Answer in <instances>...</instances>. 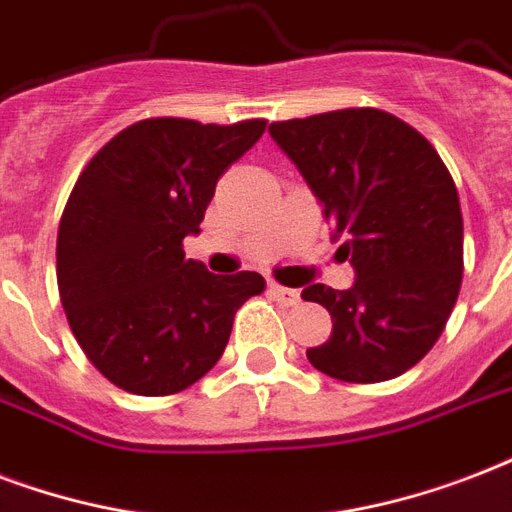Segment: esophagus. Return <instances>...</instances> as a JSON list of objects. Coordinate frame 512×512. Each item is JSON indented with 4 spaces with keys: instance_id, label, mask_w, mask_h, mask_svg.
Here are the masks:
<instances>
[{
    "instance_id": "34e87169",
    "label": "esophagus",
    "mask_w": 512,
    "mask_h": 512,
    "mask_svg": "<svg viewBox=\"0 0 512 512\" xmlns=\"http://www.w3.org/2000/svg\"><path fill=\"white\" fill-rule=\"evenodd\" d=\"M269 293H272V299L277 304H283V307H296L301 301L299 291H293V288H285V285H277V283H269Z\"/></svg>"
}]
</instances>
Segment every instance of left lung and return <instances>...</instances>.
<instances>
[{
  "label": "left lung",
  "instance_id": "1",
  "mask_svg": "<svg viewBox=\"0 0 512 512\" xmlns=\"http://www.w3.org/2000/svg\"><path fill=\"white\" fill-rule=\"evenodd\" d=\"M355 267L350 291L307 285L331 312L307 358L339 382H387L417 366L446 328L462 285V211L441 154L419 130L360 106L272 122Z\"/></svg>",
  "mask_w": 512,
  "mask_h": 512
}]
</instances>
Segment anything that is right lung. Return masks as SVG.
I'll use <instances>...</instances> for the list:
<instances>
[{"instance_id": "obj_1", "label": "right lung", "mask_w": 512, "mask_h": 512, "mask_svg": "<svg viewBox=\"0 0 512 512\" xmlns=\"http://www.w3.org/2000/svg\"><path fill=\"white\" fill-rule=\"evenodd\" d=\"M264 130L149 117L79 173L58 227V293L87 360L120 390L192 387L219 363L235 312L264 291L259 272L211 275L184 256L219 178Z\"/></svg>"}]
</instances>
